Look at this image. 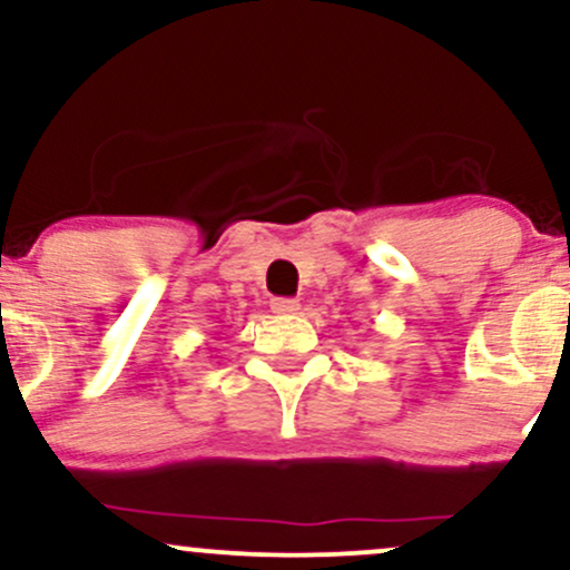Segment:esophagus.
I'll return each mask as SVG.
<instances>
[{
    "label": "esophagus",
    "mask_w": 570,
    "mask_h": 570,
    "mask_svg": "<svg viewBox=\"0 0 570 570\" xmlns=\"http://www.w3.org/2000/svg\"><path fill=\"white\" fill-rule=\"evenodd\" d=\"M271 311L276 313V316H292V313L299 311V303H297V299H289V297H276L271 303Z\"/></svg>",
    "instance_id": "1"
}]
</instances>
